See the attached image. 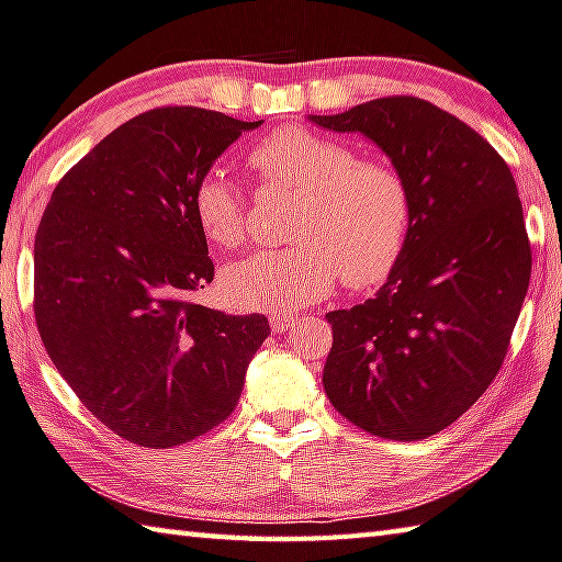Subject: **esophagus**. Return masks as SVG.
<instances>
[{
	"mask_svg": "<svg viewBox=\"0 0 562 562\" xmlns=\"http://www.w3.org/2000/svg\"><path fill=\"white\" fill-rule=\"evenodd\" d=\"M268 319H270V326H272V331H284V329H290V326L294 324V322H297V316H294V314H284V312H272L270 316H268Z\"/></svg>",
	"mask_w": 562,
	"mask_h": 562,
	"instance_id": "obj_1",
	"label": "esophagus"
}]
</instances>
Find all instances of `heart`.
<instances>
[{
    "label": "heart",
    "mask_w": 562,
    "mask_h": 562,
    "mask_svg": "<svg viewBox=\"0 0 562 562\" xmlns=\"http://www.w3.org/2000/svg\"><path fill=\"white\" fill-rule=\"evenodd\" d=\"M268 187L297 191V246L260 250L228 265L221 292L238 310L292 312L324 300L344 280L353 290L383 282L401 262L413 228V191L383 159H359L351 145L304 127L272 132L250 151ZM193 221L211 246L238 250L248 236L246 201L223 171L203 175Z\"/></svg>",
    "instance_id": "obj_1"
}]
</instances>
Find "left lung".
Instances as JSON below:
<instances>
[{
  "label": "left lung",
  "mask_w": 562,
  "mask_h": 562,
  "mask_svg": "<svg viewBox=\"0 0 562 562\" xmlns=\"http://www.w3.org/2000/svg\"><path fill=\"white\" fill-rule=\"evenodd\" d=\"M312 120L371 137L413 191L411 238L387 282L326 314L324 391L366 432L425 440L482 397L512 344L530 282L514 175L467 122L415 95Z\"/></svg>",
  "instance_id": "8db88e82"
}]
</instances>
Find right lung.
<instances>
[{"mask_svg": "<svg viewBox=\"0 0 562 562\" xmlns=\"http://www.w3.org/2000/svg\"><path fill=\"white\" fill-rule=\"evenodd\" d=\"M167 105L112 130L56 183L34 240V316L48 359L100 423L149 450L236 411L268 316L196 304L213 262L193 221L199 179L243 130Z\"/></svg>", "mask_w": 562, "mask_h": 562, "instance_id": "right-lung-1", "label": "right lung"}]
</instances>
